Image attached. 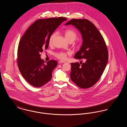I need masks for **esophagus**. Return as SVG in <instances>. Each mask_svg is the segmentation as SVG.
I'll list each match as a JSON object with an SVG mask.
<instances>
[{
  "label": "esophagus",
  "instance_id": "1",
  "mask_svg": "<svg viewBox=\"0 0 127 127\" xmlns=\"http://www.w3.org/2000/svg\"><path fill=\"white\" fill-rule=\"evenodd\" d=\"M66 63V62L65 61H60L59 62V64H62V63Z\"/></svg>",
  "mask_w": 127,
  "mask_h": 127
}]
</instances>
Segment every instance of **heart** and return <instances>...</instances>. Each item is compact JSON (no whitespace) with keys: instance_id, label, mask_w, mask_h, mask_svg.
Instances as JSON below:
<instances>
[{"instance_id":"obj_1","label":"heart","mask_w":127,"mask_h":127,"mask_svg":"<svg viewBox=\"0 0 127 127\" xmlns=\"http://www.w3.org/2000/svg\"><path fill=\"white\" fill-rule=\"evenodd\" d=\"M57 36V32H55L51 34V35L50 36L49 38V44L50 45H51L52 43L55 38ZM65 36L66 40L69 42H73L77 38L78 35H77V33L74 30H67L65 32ZM66 55H67V53L62 51L58 52L55 53V56L61 60L65 59L66 58Z\"/></svg>"}]
</instances>
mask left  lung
Listing matches in <instances>:
<instances>
[{
    "instance_id": "left-lung-1",
    "label": "left lung",
    "mask_w": 127,
    "mask_h": 127,
    "mask_svg": "<svg viewBox=\"0 0 127 127\" xmlns=\"http://www.w3.org/2000/svg\"><path fill=\"white\" fill-rule=\"evenodd\" d=\"M72 25L81 34L83 42L74 56L85 62L71 63L70 79L79 87L88 89L95 84L102 75L108 61V51L102 36L96 26L87 19H72Z\"/></svg>"
}]
</instances>
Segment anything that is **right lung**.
Masks as SVG:
<instances>
[{
  "label": "right lung",
  "mask_w": 127,
  "mask_h": 127,
  "mask_svg": "<svg viewBox=\"0 0 127 127\" xmlns=\"http://www.w3.org/2000/svg\"><path fill=\"white\" fill-rule=\"evenodd\" d=\"M66 18L38 19L25 32L19 41L17 62L22 76L32 86L40 87L52 78V73L57 66L56 61L45 63L40 53L47 49L49 38Z\"/></svg>",
  "instance_id": "right-lung-1"
}]
</instances>
